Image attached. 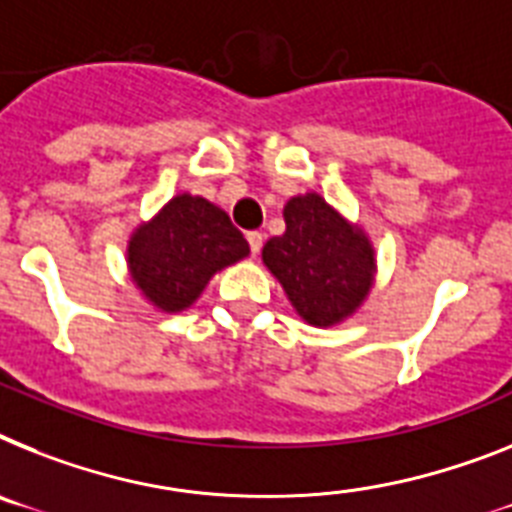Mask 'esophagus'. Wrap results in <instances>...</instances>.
Instances as JSON below:
<instances>
[{"instance_id": "obj_1", "label": "esophagus", "mask_w": 512, "mask_h": 512, "mask_svg": "<svg viewBox=\"0 0 512 512\" xmlns=\"http://www.w3.org/2000/svg\"><path fill=\"white\" fill-rule=\"evenodd\" d=\"M247 242L249 249H252V255H260V249H263V234H260V231H249Z\"/></svg>"}]
</instances>
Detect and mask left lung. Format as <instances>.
<instances>
[{"mask_svg": "<svg viewBox=\"0 0 512 512\" xmlns=\"http://www.w3.org/2000/svg\"><path fill=\"white\" fill-rule=\"evenodd\" d=\"M286 231L263 247L296 315L315 328H333L359 312L375 289L377 255L367 231L317 192L283 205Z\"/></svg>", "mask_w": 512, "mask_h": 512, "instance_id": "obj_1", "label": "left lung"}]
</instances>
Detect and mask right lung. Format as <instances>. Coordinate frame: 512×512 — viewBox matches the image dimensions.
<instances>
[{
  "label": "right lung",
  "instance_id": "obj_1",
  "mask_svg": "<svg viewBox=\"0 0 512 512\" xmlns=\"http://www.w3.org/2000/svg\"><path fill=\"white\" fill-rule=\"evenodd\" d=\"M249 255L229 213L200 195L179 192L127 239V273L148 304L176 315L200 299L210 278Z\"/></svg>",
  "mask_w": 512,
  "mask_h": 512
}]
</instances>
